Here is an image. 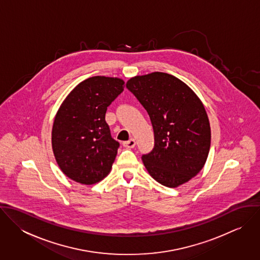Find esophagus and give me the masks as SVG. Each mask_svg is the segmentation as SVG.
<instances>
[{"instance_id":"34e87169","label":"esophagus","mask_w":260,"mask_h":260,"mask_svg":"<svg viewBox=\"0 0 260 260\" xmlns=\"http://www.w3.org/2000/svg\"><path fill=\"white\" fill-rule=\"evenodd\" d=\"M135 145H136V141H135V139H133V138H131V139L128 140V141L123 142V146H124V147H127V148H134Z\"/></svg>"}]
</instances>
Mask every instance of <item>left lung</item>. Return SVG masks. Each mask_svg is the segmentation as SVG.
Masks as SVG:
<instances>
[{"label": "left lung", "mask_w": 260, "mask_h": 260, "mask_svg": "<svg viewBox=\"0 0 260 260\" xmlns=\"http://www.w3.org/2000/svg\"><path fill=\"white\" fill-rule=\"evenodd\" d=\"M126 88L148 113L154 147L142 155L149 174L160 184L177 187L203 168L210 148V125L204 106L178 78L154 72L136 76Z\"/></svg>", "instance_id": "obj_1"}]
</instances>
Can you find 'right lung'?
Listing matches in <instances>:
<instances>
[{
  "instance_id": "obj_1",
  "label": "right lung",
  "mask_w": 260,
  "mask_h": 260,
  "mask_svg": "<svg viewBox=\"0 0 260 260\" xmlns=\"http://www.w3.org/2000/svg\"><path fill=\"white\" fill-rule=\"evenodd\" d=\"M124 91V81L96 76L80 83L55 117L52 147L63 173L91 185L106 177L120 143L113 139L105 114Z\"/></svg>"
}]
</instances>
